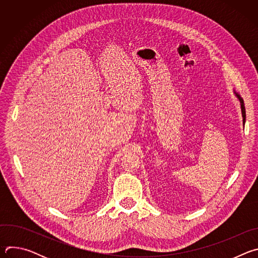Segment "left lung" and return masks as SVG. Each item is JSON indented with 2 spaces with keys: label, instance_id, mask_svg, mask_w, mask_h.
<instances>
[{
  "label": "left lung",
  "instance_id": "1",
  "mask_svg": "<svg viewBox=\"0 0 258 258\" xmlns=\"http://www.w3.org/2000/svg\"><path fill=\"white\" fill-rule=\"evenodd\" d=\"M235 95L237 96V98L239 99L240 103H241V110H242V116H243V122H245V119H246V111H245V106H244V101L243 99L240 97V95L238 93H236V91H234Z\"/></svg>",
  "mask_w": 258,
  "mask_h": 258
}]
</instances>
